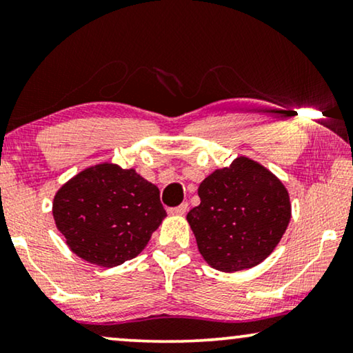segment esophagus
Here are the masks:
<instances>
[{"label":"esophagus","instance_id":"34e87169","mask_svg":"<svg viewBox=\"0 0 353 353\" xmlns=\"http://www.w3.org/2000/svg\"><path fill=\"white\" fill-rule=\"evenodd\" d=\"M188 209H190V207H188V202H183V204H180L178 207H172V209H168V214H172V215H185L186 212H188Z\"/></svg>","mask_w":353,"mask_h":353}]
</instances>
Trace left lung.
Segmentation results:
<instances>
[{"label": "left lung", "mask_w": 353, "mask_h": 353, "mask_svg": "<svg viewBox=\"0 0 353 353\" xmlns=\"http://www.w3.org/2000/svg\"><path fill=\"white\" fill-rule=\"evenodd\" d=\"M201 204L186 220L207 263L233 273L263 262L291 220V202L281 181L248 157L210 173L199 185Z\"/></svg>", "instance_id": "obj_1"}]
</instances>
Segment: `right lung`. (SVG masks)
I'll return each instance as SVG.
<instances>
[{
  "mask_svg": "<svg viewBox=\"0 0 353 353\" xmlns=\"http://www.w3.org/2000/svg\"><path fill=\"white\" fill-rule=\"evenodd\" d=\"M159 188L115 163L85 168L56 192L52 216L74 254L117 267L146 248L165 219Z\"/></svg>",
  "mask_w": 353,
  "mask_h": 353,
  "instance_id": "add662e5",
  "label": "right lung"
}]
</instances>
